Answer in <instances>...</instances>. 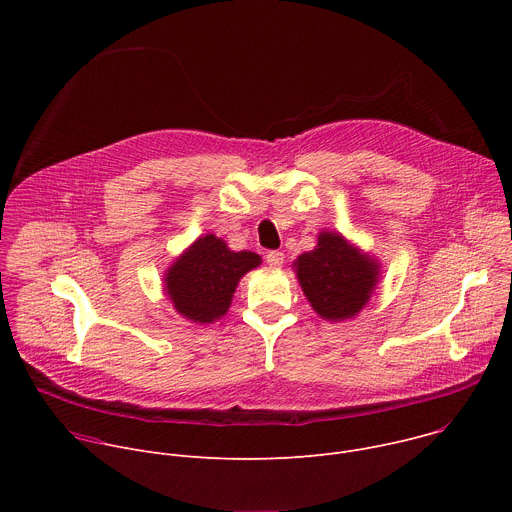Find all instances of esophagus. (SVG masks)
I'll return each instance as SVG.
<instances>
[{"label":"esophagus","mask_w":512,"mask_h":512,"mask_svg":"<svg viewBox=\"0 0 512 512\" xmlns=\"http://www.w3.org/2000/svg\"><path fill=\"white\" fill-rule=\"evenodd\" d=\"M265 259H267V265L271 269H279L283 265V261H285V255L281 251H269Z\"/></svg>","instance_id":"obj_1"}]
</instances>
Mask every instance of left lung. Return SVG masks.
<instances>
[{"instance_id": "1", "label": "left lung", "mask_w": 512, "mask_h": 512, "mask_svg": "<svg viewBox=\"0 0 512 512\" xmlns=\"http://www.w3.org/2000/svg\"><path fill=\"white\" fill-rule=\"evenodd\" d=\"M294 267L304 296L328 322L354 318L367 306L381 271L375 257L362 253L334 231H322L316 249L300 255Z\"/></svg>"}]
</instances>
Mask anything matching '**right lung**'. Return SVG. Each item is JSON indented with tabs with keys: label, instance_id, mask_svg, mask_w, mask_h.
<instances>
[{
	"label": "right lung",
	"instance_id": "right-lung-1",
	"mask_svg": "<svg viewBox=\"0 0 512 512\" xmlns=\"http://www.w3.org/2000/svg\"><path fill=\"white\" fill-rule=\"evenodd\" d=\"M261 265L251 251H231L214 235L198 237L166 271L164 289L174 310L196 324L223 318L239 279Z\"/></svg>",
	"mask_w": 512,
	"mask_h": 512
}]
</instances>
